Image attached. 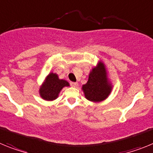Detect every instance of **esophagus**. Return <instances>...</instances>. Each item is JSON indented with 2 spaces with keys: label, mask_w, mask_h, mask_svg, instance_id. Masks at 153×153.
<instances>
[{
  "label": "esophagus",
  "mask_w": 153,
  "mask_h": 153,
  "mask_svg": "<svg viewBox=\"0 0 153 153\" xmlns=\"http://www.w3.org/2000/svg\"><path fill=\"white\" fill-rule=\"evenodd\" d=\"M70 85H71V86H73V87H76V86H78V83H76V82H70Z\"/></svg>",
  "instance_id": "obj_1"
}]
</instances>
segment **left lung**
<instances>
[{"instance_id":"left-lung-1","label":"left lung","mask_w":153,"mask_h":153,"mask_svg":"<svg viewBox=\"0 0 153 153\" xmlns=\"http://www.w3.org/2000/svg\"><path fill=\"white\" fill-rule=\"evenodd\" d=\"M82 89L85 97L92 102H100L107 98L112 90V86L108 81L103 63L100 62L97 67L92 69L88 81Z\"/></svg>"}]
</instances>
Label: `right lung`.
Listing matches in <instances>:
<instances>
[{
  "label": "right lung",
  "instance_id": "obj_1",
  "mask_svg": "<svg viewBox=\"0 0 153 153\" xmlns=\"http://www.w3.org/2000/svg\"><path fill=\"white\" fill-rule=\"evenodd\" d=\"M70 84L64 79H60L57 74L51 73L40 88V95L45 100H53L58 97L60 90Z\"/></svg>",
  "mask_w": 153,
  "mask_h": 153
}]
</instances>
